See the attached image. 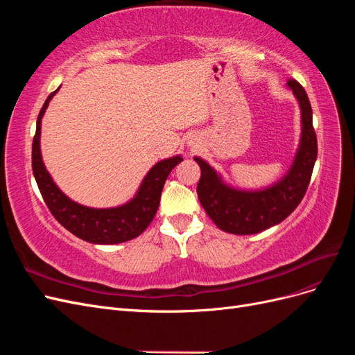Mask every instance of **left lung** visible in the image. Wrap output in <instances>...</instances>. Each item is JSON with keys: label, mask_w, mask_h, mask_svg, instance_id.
Returning a JSON list of instances; mask_svg holds the SVG:
<instances>
[{"label": "left lung", "mask_w": 355, "mask_h": 355, "mask_svg": "<svg viewBox=\"0 0 355 355\" xmlns=\"http://www.w3.org/2000/svg\"><path fill=\"white\" fill-rule=\"evenodd\" d=\"M287 85L295 93L302 112V136L288 173L275 185L261 191H240L227 187L206 161L196 157L201 168L197 194L201 206L216 227L225 232L249 235L283 222L302 201L317 159V135L313 110L305 89L296 80Z\"/></svg>", "instance_id": "left-lung-1"}]
</instances>
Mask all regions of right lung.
<instances>
[{"label":"right lung","mask_w":355,"mask_h":355,"mask_svg":"<svg viewBox=\"0 0 355 355\" xmlns=\"http://www.w3.org/2000/svg\"><path fill=\"white\" fill-rule=\"evenodd\" d=\"M58 90L50 93L42 105L37 118L34 142H32V171H34L42 200L62 227L81 240L94 244H118L139 237L155 216L161 191H163L170 171L184 158L176 155L157 163L148 171L136 197L124 206L114 209H92L73 202L53 182L42 163L40 151L41 118L47 110L50 99Z\"/></svg>","instance_id":"right-lung-1"}]
</instances>
